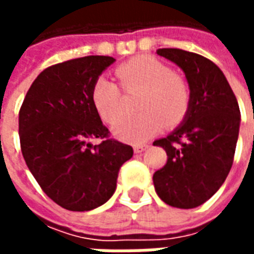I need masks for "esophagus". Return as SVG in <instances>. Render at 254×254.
<instances>
[{
  "instance_id": "34e87169",
  "label": "esophagus",
  "mask_w": 254,
  "mask_h": 254,
  "mask_svg": "<svg viewBox=\"0 0 254 254\" xmlns=\"http://www.w3.org/2000/svg\"><path fill=\"white\" fill-rule=\"evenodd\" d=\"M147 148H148V145H147V144H137V145H134V147H133V149H134V154H141V152H144Z\"/></svg>"
}]
</instances>
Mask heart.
<instances>
[{
    "label": "heart",
    "mask_w": 254,
    "mask_h": 254,
    "mask_svg": "<svg viewBox=\"0 0 254 254\" xmlns=\"http://www.w3.org/2000/svg\"><path fill=\"white\" fill-rule=\"evenodd\" d=\"M116 76L125 92L140 89L136 109L138 114L124 118L114 127V134L127 143L140 144L152 137L162 125L176 127L184 121L191 103L188 80L171 72L166 64L154 57H134L118 65ZM91 100L100 118L116 124L124 114V98L120 87L106 77L95 80Z\"/></svg>",
    "instance_id": "heart-1"
}]
</instances>
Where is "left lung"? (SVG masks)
Segmentation results:
<instances>
[{
	"label": "left lung",
	"mask_w": 254,
	"mask_h": 254,
	"mask_svg": "<svg viewBox=\"0 0 254 254\" xmlns=\"http://www.w3.org/2000/svg\"><path fill=\"white\" fill-rule=\"evenodd\" d=\"M156 53L185 72L191 103L181 125L154 141L167 154L166 165L155 171V190L171 207L196 208L229 176L240 132V106L223 72L208 58L181 49Z\"/></svg>",
	"instance_id": "8db88e82"
}]
</instances>
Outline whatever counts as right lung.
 I'll return each instance as SVG.
<instances>
[{"mask_svg": "<svg viewBox=\"0 0 254 254\" xmlns=\"http://www.w3.org/2000/svg\"><path fill=\"white\" fill-rule=\"evenodd\" d=\"M116 60L74 58L46 67L19 111L20 147L42 190L69 211H91L116 190L121 166L133 148L110 138L91 100V88ZM100 138L92 146L89 139Z\"/></svg>", "mask_w": 254, "mask_h": 254, "instance_id": "add662e5", "label": "right lung"}]
</instances>
